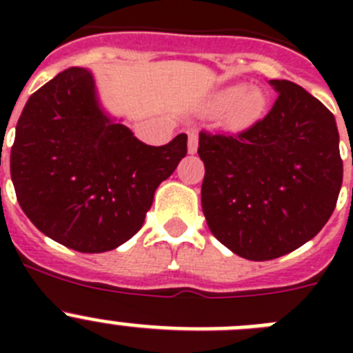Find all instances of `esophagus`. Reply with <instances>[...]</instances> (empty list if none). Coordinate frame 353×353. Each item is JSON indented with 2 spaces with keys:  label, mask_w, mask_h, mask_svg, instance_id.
<instances>
[{
  "label": "esophagus",
  "mask_w": 353,
  "mask_h": 353,
  "mask_svg": "<svg viewBox=\"0 0 353 353\" xmlns=\"http://www.w3.org/2000/svg\"><path fill=\"white\" fill-rule=\"evenodd\" d=\"M187 150H189V154L194 155L198 152V136L194 132L189 134V139H187Z\"/></svg>",
  "instance_id": "esophagus-1"
}]
</instances>
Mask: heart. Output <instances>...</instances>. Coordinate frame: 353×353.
I'll return each instance as SVG.
<instances>
[{
	"mask_svg": "<svg viewBox=\"0 0 353 353\" xmlns=\"http://www.w3.org/2000/svg\"><path fill=\"white\" fill-rule=\"evenodd\" d=\"M269 97L260 86L232 84L215 95V108L228 109V121L235 127L251 125L267 111Z\"/></svg>",
	"mask_w": 353,
	"mask_h": 353,
	"instance_id": "heart-1",
	"label": "heart"
}]
</instances>
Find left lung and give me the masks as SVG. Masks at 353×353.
<instances>
[{
    "mask_svg": "<svg viewBox=\"0 0 353 353\" xmlns=\"http://www.w3.org/2000/svg\"><path fill=\"white\" fill-rule=\"evenodd\" d=\"M277 101L236 134H199L201 208L212 235L239 256L295 251L329 221L343 182L334 114L302 86L269 81Z\"/></svg>",
    "mask_w": 353,
    "mask_h": 353,
    "instance_id": "obj_1",
    "label": "left lung"
}]
</instances>
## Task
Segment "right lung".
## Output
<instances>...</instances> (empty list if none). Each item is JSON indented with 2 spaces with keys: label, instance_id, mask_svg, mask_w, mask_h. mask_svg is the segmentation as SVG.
Segmentation results:
<instances>
[{
  "label": "right lung",
  "instance_id": "add662e5",
  "mask_svg": "<svg viewBox=\"0 0 353 353\" xmlns=\"http://www.w3.org/2000/svg\"><path fill=\"white\" fill-rule=\"evenodd\" d=\"M185 154V134L164 146L139 141L105 113L92 72L72 67L28 99L10 174L19 205L43 235L104 252L141 230L155 189Z\"/></svg>",
  "mask_w": 353,
  "mask_h": 353
}]
</instances>
